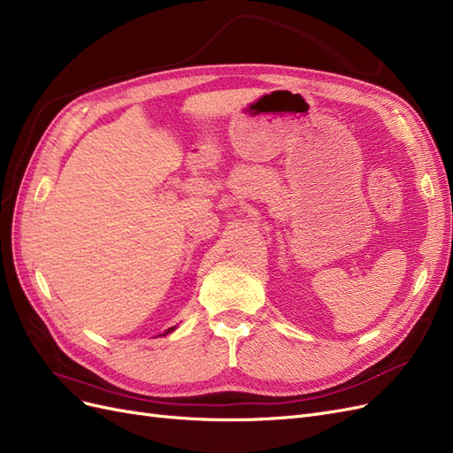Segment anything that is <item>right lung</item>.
Here are the masks:
<instances>
[{
  "label": "right lung",
  "instance_id": "1",
  "mask_svg": "<svg viewBox=\"0 0 453 453\" xmlns=\"http://www.w3.org/2000/svg\"><path fill=\"white\" fill-rule=\"evenodd\" d=\"M173 328H175V326H170V328H168V331H166V333H164V334H168V333H172V331H173Z\"/></svg>",
  "mask_w": 453,
  "mask_h": 453
}]
</instances>
